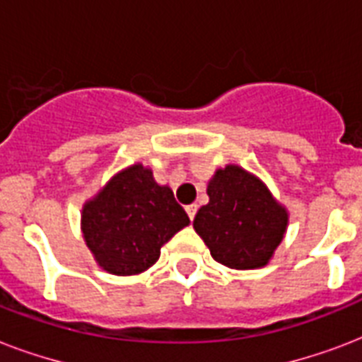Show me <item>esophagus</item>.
Masks as SVG:
<instances>
[{"instance_id": "34e87169", "label": "esophagus", "mask_w": 362, "mask_h": 362, "mask_svg": "<svg viewBox=\"0 0 362 362\" xmlns=\"http://www.w3.org/2000/svg\"><path fill=\"white\" fill-rule=\"evenodd\" d=\"M186 212H187V216H189V220H193V218H195V214H197V204H187Z\"/></svg>"}]
</instances>
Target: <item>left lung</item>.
<instances>
[{
  "instance_id": "obj_1",
  "label": "left lung",
  "mask_w": 362,
  "mask_h": 362,
  "mask_svg": "<svg viewBox=\"0 0 362 362\" xmlns=\"http://www.w3.org/2000/svg\"><path fill=\"white\" fill-rule=\"evenodd\" d=\"M209 204L201 206L193 229L210 255L229 269H261L286 235L289 214L257 176L238 165L210 178Z\"/></svg>"
}]
</instances>
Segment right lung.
Listing matches in <instances>:
<instances>
[{
	"label": "right lung",
	"mask_w": 362,
	"mask_h": 362,
	"mask_svg": "<svg viewBox=\"0 0 362 362\" xmlns=\"http://www.w3.org/2000/svg\"><path fill=\"white\" fill-rule=\"evenodd\" d=\"M189 223L170 187L135 163L120 170L82 206V235L93 259L116 276L141 274L159 259V250Z\"/></svg>",
	"instance_id": "obj_1"
}]
</instances>
